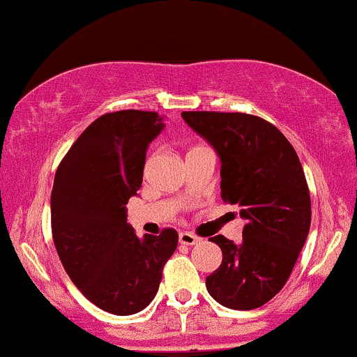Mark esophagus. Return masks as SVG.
I'll return each mask as SVG.
<instances>
[{
  "mask_svg": "<svg viewBox=\"0 0 357 357\" xmlns=\"http://www.w3.org/2000/svg\"><path fill=\"white\" fill-rule=\"evenodd\" d=\"M178 241L180 244H183V246H194V244H197L200 239L195 234H192V232L183 231L178 234Z\"/></svg>",
  "mask_w": 357,
  "mask_h": 357,
  "instance_id": "34e87169",
  "label": "esophagus"
}]
</instances>
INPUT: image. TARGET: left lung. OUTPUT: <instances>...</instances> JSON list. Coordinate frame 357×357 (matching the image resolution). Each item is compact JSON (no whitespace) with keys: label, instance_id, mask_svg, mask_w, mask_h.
<instances>
[{"label":"left lung","instance_id":"obj_1","mask_svg":"<svg viewBox=\"0 0 357 357\" xmlns=\"http://www.w3.org/2000/svg\"><path fill=\"white\" fill-rule=\"evenodd\" d=\"M183 121L221 160V197L246 219L243 241L214 236L222 263L206 278L221 305L253 310L282 290L310 229V194L297 151L258 116L185 111Z\"/></svg>","mask_w":357,"mask_h":357}]
</instances>
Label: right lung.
<instances>
[{"label":"right lung","instance_id":"right-lung-1","mask_svg":"<svg viewBox=\"0 0 357 357\" xmlns=\"http://www.w3.org/2000/svg\"><path fill=\"white\" fill-rule=\"evenodd\" d=\"M165 128L151 111L102 114L84 130L57 168L52 234L74 285L96 307L131 315L150 305L178 234L138 238L126 204L138 195L148 145Z\"/></svg>","mask_w":357,"mask_h":357}]
</instances>
